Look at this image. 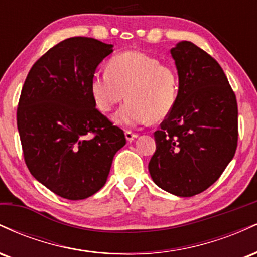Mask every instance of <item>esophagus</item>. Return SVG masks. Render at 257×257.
<instances>
[{"instance_id": "obj_1", "label": "esophagus", "mask_w": 257, "mask_h": 257, "mask_svg": "<svg viewBox=\"0 0 257 257\" xmlns=\"http://www.w3.org/2000/svg\"><path fill=\"white\" fill-rule=\"evenodd\" d=\"M124 134H125V138L128 141H133L135 138H138V134H135V133H133L131 131H125Z\"/></svg>"}]
</instances>
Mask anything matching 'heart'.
Masks as SVG:
<instances>
[{
  "instance_id": "1",
  "label": "heart",
  "mask_w": 257,
  "mask_h": 257,
  "mask_svg": "<svg viewBox=\"0 0 257 257\" xmlns=\"http://www.w3.org/2000/svg\"><path fill=\"white\" fill-rule=\"evenodd\" d=\"M90 93L102 112L112 111L126 98L113 120L120 125H140L169 116L178 101L179 77L172 66L157 58L126 51L111 58L106 71L94 73Z\"/></svg>"
}]
</instances>
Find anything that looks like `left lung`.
<instances>
[{"label": "left lung", "instance_id": "obj_1", "mask_svg": "<svg viewBox=\"0 0 257 257\" xmlns=\"http://www.w3.org/2000/svg\"><path fill=\"white\" fill-rule=\"evenodd\" d=\"M179 73V95L155 132L149 163L155 184L179 197L196 196L220 178L234 157L238 106L215 59L190 41L170 51Z\"/></svg>", "mask_w": 257, "mask_h": 257}]
</instances>
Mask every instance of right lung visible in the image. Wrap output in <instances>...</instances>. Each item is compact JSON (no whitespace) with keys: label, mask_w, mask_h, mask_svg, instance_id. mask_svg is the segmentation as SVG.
<instances>
[{"label":"right lung","mask_w":257,"mask_h":257,"mask_svg":"<svg viewBox=\"0 0 257 257\" xmlns=\"http://www.w3.org/2000/svg\"><path fill=\"white\" fill-rule=\"evenodd\" d=\"M112 44L71 37L32 65L17 110L28 169L37 181L70 200L88 198L107 180L124 133L95 107L90 79Z\"/></svg>","instance_id":"1"}]
</instances>
